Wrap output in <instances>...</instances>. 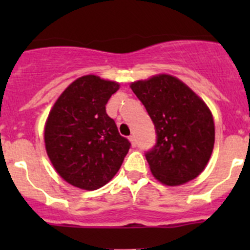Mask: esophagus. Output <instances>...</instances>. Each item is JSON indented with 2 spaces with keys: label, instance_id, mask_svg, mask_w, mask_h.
Masks as SVG:
<instances>
[{
  "label": "esophagus",
  "instance_id": "esophagus-1",
  "mask_svg": "<svg viewBox=\"0 0 250 250\" xmlns=\"http://www.w3.org/2000/svg\"><path fill=\"white\" fill-rule=\"evenodd\" d=\"M128 139H129L130 144H132L133 147H135V146H137V141H135V137H134V135H130V137L128 138Z\"/></svg>",
  "mask_w": 250,
  "mask_h": 250
}]
</instances>
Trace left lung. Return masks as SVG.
I'll return each mask as SVG.
<instances>
[{"label":"left lung","mask_w":250,"mask_h":250,"mask_svg":"<svg viewBox=\"0 0 250 250\" xmlns=\"http://www.w3.org/2000/svg\"><path fill=\"white\" fill-rule=\"evenodd\" d=\"M146 107L157 144L146 153L151 173L161 184L179 186L203 172L213 152L215 125L202 98L168 74L130 83Z\"/></svg>","instance_id":"8db88e82"}]
</instances>
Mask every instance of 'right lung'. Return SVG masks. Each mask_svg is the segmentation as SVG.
<instances>
[{"label": "right lung", "mask_w": 250, "mask_h": 250, "mask_svg": "<svg viewBox=\"0 0 250 250\" xmlns=\"http://www.w3.org/2000/svg\"><path fill=\"white\" fill-rule=\"evenodd\" d=\"M120 83L85 75L70 83L49 111L44 146L55 172L81 190L103 188L116 175L130 143L106 113Z\"/></svg>", "instance_id": "obj_1"}]
</instances>
